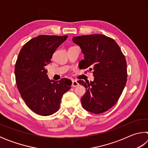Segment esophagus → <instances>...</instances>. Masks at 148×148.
Masks as SVG:
<instances>
[{
	"instance_id": "esophagus-1",
	"label": "esophagus",
	"mask_w": 148,
	"mask_h": 148,
	"mask_svg": "<svg viewBox=\"0 0 148 148\" xmlns=\"http://www.w3.org/2000/svg\"><path fill=\"white\" fill-rule=\"evenodd\" d=\"M79 86V84L77 83V81H72V87H75Z\"/></svg>"
}]
</instances>
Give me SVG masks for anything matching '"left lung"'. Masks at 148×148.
Returning a JSON list of instances; mask_svg holds the SVG:
<instances>
[{
    "instance_id": "8db88e82",
    "label": "left lung",
    "mask_w": 148,
    "mask_h": 148,
    "mask_svg": "<svg viewBox=\"0 0 148 148\" xmlns=\"http://www.w3.org/2000/svg\"><path fill=\"white\" fill-rule=\"evenodd\" d=\"M72 40L84 54L79 69H88L94 76L93 82L78 81L86 89L81 99L82 106L91 113H103L116 104L126 85L125 56L114 39L103 34L76 36Z\"/></svg>"
}]
</instances>
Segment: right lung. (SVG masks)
I'll return each instance as SVG.
<instances>
[{
  "label": "right lung",
  "mask_w": 148,
  "mask_h": 148,
  "mask_svg": "<svg viewBox=\"0 0 148 148\" xmlns=\"http://www.w3.org/2000/svg\"><path fill=\"white\" fill-rule=\"evenodd\" d=\"M68 36L40 35L30 40L20 51L15 65L17 89L27 106L47 116L59 109L62 97L71 89V80H50L46 66Z\"/></svg>",
  "instance_id": "obj_1"
}]
</instances>
